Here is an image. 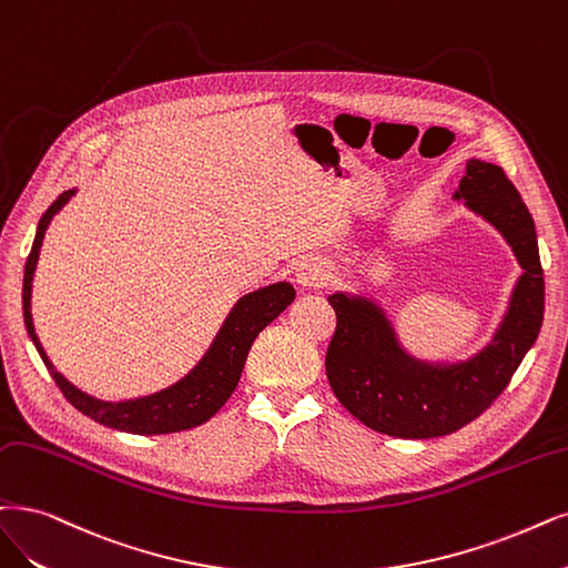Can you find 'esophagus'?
Segmentation results:
<instances>
[{
  "label": "esophagus",
  "mask_w": 568,
  "mask_h": 568,
  "mask_svg": "<svg viewBox=\"0 0 568 568\" xmlns=\"http://www.w3.org/2000/svg\"><path fill=\"white\" fill-rule=\"evenodd\" d=\"M332 281V273L329 268L318 262V260H308L304 262L300 268H297V283L302 287H308V290H318V287H325L329 285Z\"/></svg>",
  "instance_id": "34e87169"
}]
</instances>
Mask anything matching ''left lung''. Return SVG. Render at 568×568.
<instances>
[{
    "instance_id": "8db88e82",
    "label": "left lung",
    "mask_w": 568,
    "mask_h": 568,
    "mask_svg": "<svg viewBox=\"0 0 568 568\" xmlns=\"http://www.w3.org/2000/svg\"><path fill=\"white\" fill-rule=\"evenodd\" d=\"M456 199L489 220L513 245L524 268L494 342L454 367L422 365L397 348L379 308L348 295L327 302L337 327L325 353L327 382L337 400L367 428L405 437H443L489 409L534 346L545 308V281L536 226L500 165L468 161Z\"/></svg>"
}]
</instances>
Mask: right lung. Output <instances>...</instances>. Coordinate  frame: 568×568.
<instances>
[{
	"label": "right lung",
	"mask_w": 568,
	"mask_h": 568,
	"mask_svg": "<svg viewBox=\"0 0 568 568\" xmlns=\"http://www.w3.org/2000/svg\"><path fill=\"white\" fill-rule=\"evenodd\" d=\"M74 192L60 194L44 215L39 220L37 236L32 243V250L26 262V278H23V318L30 339L34 342L41 361L49 367L55 386L60 393L68 397L70 405H74L81 414L91 416L93 422L110 426L116 430L135 433V435H163V433H178L205 424L210 416L217 414L220 407L229 400L231 393L236 390L241 372L247 358V351L252 342L257 339V334L273 321L278 318L290 302L295 300V287L290 283H276L268 285L260 292H252V295L243 297L236 308L231 311L222 332L213 348L207 351L201 365L182 379L178 386L168 388L163 393L142 397V400L133 403H102L95 397L81 393L74 388L68 379L55 372L51 361L47 358L44 348H41L34 325H32V313H30V297H32V273L37 266L41 239L47 234V226L58 210L68 203V199Z\"/></svg>",
	"instance_id": "1"
}]
</instances>
